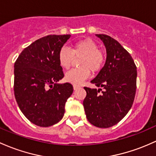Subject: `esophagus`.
<instances>
[{"label":"esophagus","instance_id":"esophagus-1","mask_svg":"<svg viewBox=\"0 0 156 156\" xmlns=\"http://www.w3.org/2000/svg\"><path fill=\"white\" fill-rule=\"evenodd\" d=\"M79 88H80V87L77 86V85H74V86H73V89H74V90H77L78 89H79Z\"/></svg>","mask_w":156,"mask_h":156}]
</instances>
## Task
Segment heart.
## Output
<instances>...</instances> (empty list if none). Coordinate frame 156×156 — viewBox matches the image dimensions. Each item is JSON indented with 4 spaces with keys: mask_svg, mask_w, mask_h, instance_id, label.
I'll list each match as a JSON object with an SVG mask.
<instances>
[{
    "mask_svg": "<svg viewBox=\"0 0 156 156\" xmlns=\"http://www.w3.org/2000/svg\"><path fill=\"white\" fill-rule=\"evenodd\" d=\"M81 57L79 69H74L65 74V81L74 85H80L90 76V71L96 73L100 71L105 63L106 57L103 51L90 38L75 42L71 49L62 47L58 52V62L64 69H69L73 59Z\"/></svg>",
    "mask_w": 156,
    "mask_h": 156,
    "instance_id": "heart-1",
    "label": "heart"
}]
</instances>
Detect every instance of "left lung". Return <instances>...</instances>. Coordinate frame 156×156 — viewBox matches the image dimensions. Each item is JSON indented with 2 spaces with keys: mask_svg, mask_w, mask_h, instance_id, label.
<instances>
[{
  "mask_svg": "<svg viewBox=\"0 0 156 156\" xmlns=\"http://www.w3.org/2000/svg\"><path fill=\"white\" fill-rule=\"evenodd\" d=\"M96 36L104 44L107 59L91 83L101 88L84 87L87 96L83 104L90 124L108 128L118 124L131 109L136 91L137 68L130 54L117 41L104 34Z\"/></svg>",
  "mask_w": 156,
  "mask_h": 156,
  "instance_id": "left-lung-1",
  "label": "left lung"
}]
</instances>
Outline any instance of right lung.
I'll return each mask as SVG.
<instances>
[{"label":"right lung","instance_id":"1","mask_svg":"<svg viewBox=\"0 0 156 156\" xmlns=\"http://www.w3.org/2000/svg\"><path fill=\"white\" fill-rule=\"evenodd\" d=\"M70 35H49L25 48L14 66V92L18 107L27 119L47 127L62 119L65 104L73 94L64 78L58 52Z\"/></svg>","mask_w":156,"mask_h":156}]
</instances>
